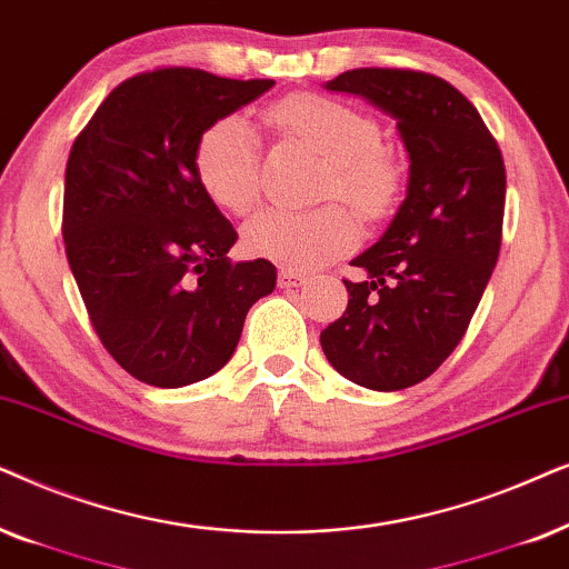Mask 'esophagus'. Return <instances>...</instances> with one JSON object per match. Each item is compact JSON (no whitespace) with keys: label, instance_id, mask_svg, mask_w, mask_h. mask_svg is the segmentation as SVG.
<instances>
[{"label":"esophagus","instance_id":"esophagus-1","mask_svg":"<svg viewBox=\"0 0 569 569\" xmlns=\"http://www.w3.org/2000/svg\"><path fill=\"white\" fill-rule=\"evenodd\" d=\"M307 272L301 270H291V268H283L278 272V286L280 289H297V286H305L307 283Z\"/></svg>","mask_w":569,"mask_h":569}]
</instances>
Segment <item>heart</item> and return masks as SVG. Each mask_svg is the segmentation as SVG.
<instances>
[{"instance_id":"b5f03b06","label":"heart","mask_w":569,"mask_h":569,"mask_svg":"<svg viewBox=\"0 0 569 569\" xmlns=\"http://www.w3.org/2000/svg\"><path fill=\"white\" fill-rule=\"evenodd\" d=\"M268 119L328 163L322 197H338L369 221L390 213L403 189V169L388 150L377 148L380 130L372 117L332 98L293 93L270 106ZM194 171L218 208L247 213L260 192L257 138L249 121L244 117L213 121L197 140ZM356 241V221L340 206L312 213L262 210L241 231L249 254L293 270L320 268L353 249Z\"/></svg>"}]
</instances>
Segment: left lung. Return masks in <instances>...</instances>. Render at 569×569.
Segmentation results:
<instances>
[{"instance_id": "obj_1", "label": "left lung", "mask_w": 569, "mask_h": 569, "mask_svg": "<svg viewBox=\"0 0 569 569\" xmlns=\"http://www.w3.org/2000/svg\"><path fill=\"white\" fill-rule=\"evenodd\" d=\"M396 119L408 187L380 241L351 260L348 307L322 330L328 361L361 388L427 380L466 336L502 244L505 161L476 106L442 78L361 67L325 82Z\"/></svg>"}]
</instances>
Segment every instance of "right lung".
Here are the masks:
<instances>
[{"instance_id":"1","label":"right lung","mask_w":569,"mask_h":569,"mask_svg":"<svg viewBox=\"0 0 569 569\" xmlns=\"http://www.w3.org/2000/svg\"><path fill=\"white\" fill-rule=\"evenodd\" d=\"M276 80L192 67L134 74L78 134L64 173V249L90 322L121 369L184 388L226 367L276 264L231 262L237 231L200 187L194 148Z\"/></svg>"}]
</instances>
